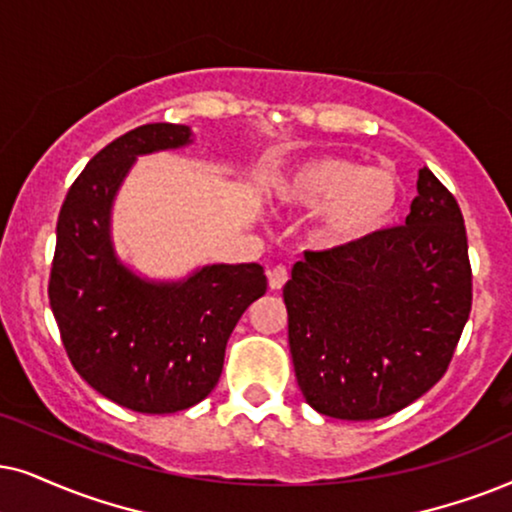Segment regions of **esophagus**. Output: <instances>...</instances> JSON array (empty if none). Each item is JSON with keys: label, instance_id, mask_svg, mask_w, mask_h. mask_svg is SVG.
I'll return each mask as SVG.
<instances>
[{"label": "esophagus", "instance_id": "1", "mask_svg": "<svg viewBox=\"0 0 512 512\" xmlns=\"http://www.w3.org/2000/svg\"><path fill=\"white\" fill-rule=\"evenodd\" d=\"M288 281V269L286 267H274L269 271V288L271 290H281Z\"/></svg>", "mask_w": 512, "mask_h": 512}]
</instances>
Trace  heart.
Masks as SVG:
<instances>
[{
	"label": "heart",
	"mask_w": 512,
	"mask_h": 512,
	"mask_svg": "<svg viewBox=\"0 0 512 512\" xmlns=\"http://www.w3.org/2000/svg\"><path fill=\"white\" fill-rule=\"evenodd\" d=\"M271 198L281 208L316 215L323 248H352L387 229L397 217L404 184L390 167H366L342 155H316L276 174Z\"/></svg>",
	"instance_id": "1"
}]
</instances>
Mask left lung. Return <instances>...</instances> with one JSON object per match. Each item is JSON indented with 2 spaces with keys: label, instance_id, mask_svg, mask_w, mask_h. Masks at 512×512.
<instances>
[{
  "label": "left lung",
  "instance_id": "1",
  "mask_svg": "<svg viewBox=\"0 0 512 512\" xmlns=\"http://www.w3.org/2000/svg\"><path fill=\"white\" fill-rule=\"evenodd\" d=\"M307 404L340 420L392 416L449 368L472 307L461 208L428 167L404 226L304 252L283 288Z\"/></svg>",
  "mask_w": 512,
  "mask_h": 512
}]
</instances>
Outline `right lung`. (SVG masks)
<instances>
[{
    "label": "right lung",
    "instance_id": "add662e5",
    "mask_svg": "<svg viewBox=\"0 0 512 512\" xmlns=\"http://www.w3.org/2000/svg\"><path fill=\"white\" fill-rule=\"evenodd\" d=\"M191 127L122 134L73 181L56 224L49 304L70 364L96 392L139 413H174L215 390L245 309L267 293L260 264H208L184 281H148L118 260L113 200L139 155L191 144Z\"/></svg>",
    "mask_w": 512,
    "mask_h": 512
}]
</instances>
